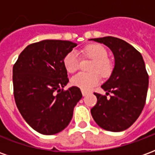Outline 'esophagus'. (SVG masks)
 <instances>
[{
    "mask_svg": "<svg viewBox=\"0 0 155 155\" xmlns=\"http://www.w3.org/2000/svg\"><path fill=\"white\" fill-rule=\"evenodd\" d=\"M82 94H83V96H85V95H87V94H88V92H87V91H82Z\"/></svg>",
    "mask_w": 155,
    "mask_h": 155,
    "instance_id": "esophagus-1",
    "label": "esophagus"
}]
</instances>
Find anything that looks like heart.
Segmentation results:
<instances>
[{
  "label": "heart",
  "instance_id": "1",
  "mask_svg": "<svg viewBox=\"0 0 155 155\" xmlns=\"http://www.w3.org/2000/svg\"><path fill=\"white\" fill-rule=\"evenodd\" d=\"M83 53L85 56L94 60L90 71L91 73H79L71 80L73 85L79 87L82 91H89L97 85L101 81V75L108 76L113 70V65L108 59L106 49L101 45H89L84 48ZM81 60L76 51H72L68 53L64 59V66L69 73H74L80 68Z\"/></svg>",
  "mask_w": 155,
  "mask_h": 155
}]
</instances>
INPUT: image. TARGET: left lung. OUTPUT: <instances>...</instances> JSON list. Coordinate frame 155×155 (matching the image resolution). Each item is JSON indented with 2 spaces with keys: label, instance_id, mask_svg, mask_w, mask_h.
I'll list each match as a JSON object with an SVG mask.
<instances>
[{
  "label": "left lung",
  "instance_id": "obj_1",
  "mask_svg": "<svg viewBox=\"0 0 155 155\" xmlns=\"http://www.w3.org/2000/svg\"><path fill=\"white\" fill-rule=\"evenodd\" d=\"M93 41L110 49L114 67L110 77L101 85L106 95H113L107 99L106 95L94 93L97 103L91 110V115L104 130L123 131L136 121L145 104L149 75L144 61L135 48L121 39L106 36Z\"/></svg>",
  "mask_w": 155,
  "mask_h": 155
}]
</instances>
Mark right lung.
<instances>
[{"label": "right lung", "mask_w": 155, "mask_h": 155, "mask_svg": "<svg viewBox=\"0 0 155 155\" xmlns=\"http://www.w3.org/2000/svg\"><path fill=\"white\" fill-rule=\"evenodd\" d=\"M77 44L45 40L29 45L13 66L16 106L32 129L54 134L66 128L74 107L82 98L80 88L64 87L69 82L64 59Z\"/></svg>", "instance_id": "obj_1"}]
</instances>
